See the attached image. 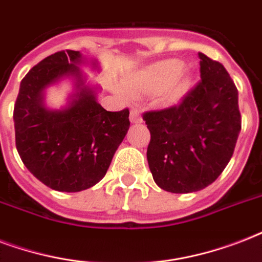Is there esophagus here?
<instances>
[{"instance_id":"esophagus-1","label":"esophagus","mask_w":262,"mask_h":262,"mask_svg":"<svg viewBox=\"0 0 262 262\" xmlns=\"http://www.w3.org/2000/svg\"><path fill=\"white\" fill-rule=\"evenodd\" d=\"M130 122L133 123H137V122H141V115H140L139 110H130Z\"/></svg>"}]
</instances>
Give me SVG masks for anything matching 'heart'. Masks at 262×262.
<instances>
[{
	"mask_svg": "<svg viewBox=\"0 0 262 262\" xmlns=\"http://www.w3.org/2000/svg\"><path fill=\"white\" fill-rule=\"evenodd\" d=\"M183 63L178 59H166L145 68L127 81L133 92L158 94L166 104L179 102L190 85V77L183 73Z\"/></svg>",
	"mask_w": 262,
	"mask_h": 262,
	"instance_id": "obj_1",
	"label": "heart"
}]
</instances>
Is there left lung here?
I'll return each mask as SVG.
<instances>
[{
	"mask_svg": "<svg viewBox=\"0 0 262 262\" xmlns=\"http://www.w3.org/2000/svg\"><path fill=\"white\" fill-rule=\"evenodd\" d=\"M200 80L178 104L145 111L147 159L163 190L191 193L211 185L231 159L241 132L238 90L226 68L199 53Z\"/></svg>",
	"mask_w": 262,
	"mask_h": 262,
	"instance_id": "left-lung-1",
	"label": "left lung"
}]
</instances>
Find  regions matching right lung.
<instances>
[{"instance_id": "right-lung-1", "label": "right lung", "mask_w": 262, "mask_h": 262, "mask_svg": "<svg viewBox=\"0 0 262 262\" xmlns=\"http://www.w3.org/2000/svg\"><path fill=\"white\" fill-rule=\"evenodd\" d=\"M79 51H57L31 69L21 80L14 103L16 148L31 174L58 191H81L106 175L129 122V110H104L85 87L77 63ZM75 75L80 91L71 106L50 112L41 91L62 75Z\"/></svg>"}]
</instances>
